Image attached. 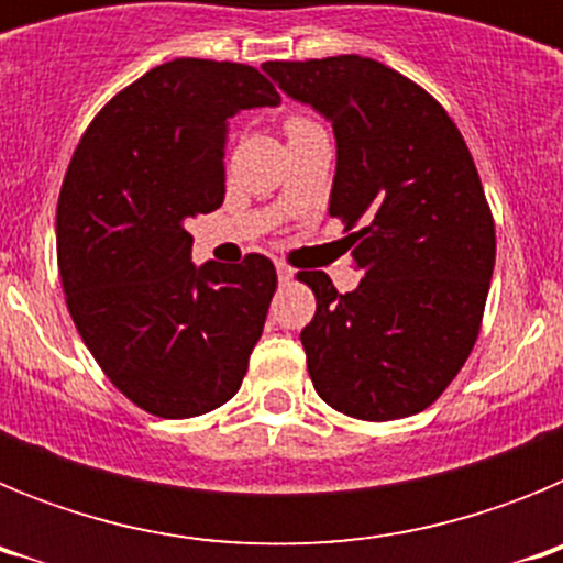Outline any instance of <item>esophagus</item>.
Here are the masks:
<instances>
[{
    "instance_id": "34e87169",
    "label": "esophagus",
    "mask_w": 563,
    "mask_h": 563,
    "mask_svg": "<svg viewBox=\"0 0 563 563\" xmlns=\"http://www.w3.org/2000/svg\"><path fill=\"white\" fill-rule=\"evenodd\" d=\"M276 273H278V282H282V285H287V282L296 276V271H292L290 265H285V262H276Z\"/></svg>"
}]
</instances>
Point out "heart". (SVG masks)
Here are the masks:
<instances>
[{
    "mask_svg": "<svg viewBox=\"0 0 563 563\" xmlns=\"http://www.w3.org/2000/svg\"><path fill=\"white\" fill-rule=\"evenodd\" d=\"M310 126H316V123L305 121V118H290V121H287V134L301 132V129H310Z\"/></svg>",
    "mask_w": 563,
    "mask_h": 563,
    "instance_id": "1",
    "label": "heart"
}]
</instances>
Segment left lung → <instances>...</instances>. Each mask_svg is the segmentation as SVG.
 I'll use <instances>...</instances> for the list:
<instances>
[{
    "instance_id": "8db88e82",
    "label": "left lung",
    "mask_w": 563,
    "mask_h": 563,
    "mask_svg": "<svg viewBox=\"0 0 563 563\" xmlns=\"http://www.w3.org/2000/svg\"><path fill=\"white\" fill-rule=\"evenodd\" d=\"M292 101L335 132L330 213L346 222L361 285L338 292L324 271L301 330L321 400L357 420L429 409L474 350L494 276L496 231L474 157L422 87L363 56L267 62Z\"/></svg>"
}]
</instances>
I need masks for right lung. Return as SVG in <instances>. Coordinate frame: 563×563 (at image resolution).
I'll use <instances>...</instances> for the list:
<instances>
[{
    "mask_svg": "<svg viewBox=\"0 0 563 563\" xmlns=\"http://www.w3.org/2000/svg\"><path fill=\"white\" fill-rule=\"evenodd\" d=\"M278 103L247 64L174 58L118 92L69 161L56 211L69 316L148 415H206L242 386L276 267L262 253L197 267L186 225L225 200L233 114Z\"/></svg>",
    "mask_w": 563,
    "mask_h": 563,
    "instance_id": "add662e5",
    "label": "right lung"
}]
</instances>
